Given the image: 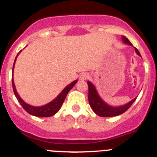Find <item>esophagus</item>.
I'll use <instances>...</instances> for the list:
<instances>
[{"label": "esophagus", "mask_w": 157, "mask_h": 157, "mask_svg": "<svg viewBox=\"0 0 157 157\" xmlns=\"http://www.w3.org/2000/svg\"><path fill=\"white\" fill-rule=\"evenodd\" d=\"M89 74H87V73H81V74L79 75V79L80 80H86L87 79L89 78Z\"/></svg>", "instance_id": "34e87169"}]
</instances>
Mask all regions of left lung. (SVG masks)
I'll list each match as a JSON object with an SVG mask.
<instances>
[{
    "label": "left lung",
    "instance_id": "left-lung-1",
    "mask_svg": "<svg viewBox=\"0 0 157 157\" xmlns=\"http://www.w3.org/2000/svg\"><path fill=\"white\" fill-rule=\"evenodd\" d=\"M122 41L126 45H132V44L130 43V41L127 39L125 36H122ZM134 50H135L137 55L141 57V54L135 47H134ZM87 83H88L89 86V103H90V105L93 111L98 116H101V117H112V116H120V115L123 114V112H125L132 105V104L134 103L136 98H134V99L129 101L128 103L125 104V105H120V106H112V105L106 103L101 98V96L98 94L95 86L90 81H88Z\"/></svg>",
    "mask_w": 157,
    "mask_h": 157
}]
</instances>
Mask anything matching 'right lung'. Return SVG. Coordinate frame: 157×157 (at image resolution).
<instances>
[{
  "mask_svg": "<svg viewBox=\"0 0 157 157\" xmlns=\"http://www.w3.org/2000/svg\"><path fill=\"white\" fill-rule=\"evenodd\" d=\"M22 51V50H21ZM20 51V52H21ZM19 54L16 56V59H15V61L13 63V67H12V88H13L14 94L16 96V99L18 100V101L19 102V104L22 105L23 109L28 112L29 114L32 115V116H37V117H49V116H52L53 115H55L58 111L59 110V109L61 108L62 105H63V101H64L65 98L67 97V94H68L69 91L71 90L74 86L75 85L76 82H78V80H75V81L72 82L71 83H70L69 85L67 86L63 90L61 91V93L59 94V95L56 97L55 99L52 100V101H50L49 103L46 104L45 105H41V106H33V105H30L29 104L26 103L21 98L20 96L19 95V94L17 93L16 90V86H15V83H14V79H13V71H14V67H15V63H16V60L17 59V56H19Z\"/></svg>",
  "mask_w": 157,
  "mask_h": 157,
  "instance_id": "add662e5",
  "label": "right lung"
}]
</instances>
